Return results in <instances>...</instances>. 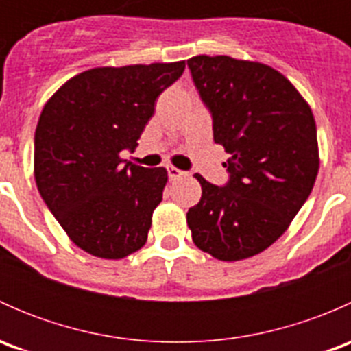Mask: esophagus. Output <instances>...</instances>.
<instances>
[{
    "label": "esophagus",
    "mask_w": 351,
    "mask_h": 351,
    "mask_svg": "<svg viewBox=\"0 0 351 351\" xmlns=\"http://www.w3.org/2000/svg\"><path fill=\"white\" fill-rule=\"evenodd\" d=\"M185 175H186V173L182 171V169L175 168V166H168V176H169V180L183 178V176H185Z\"/></svg>",
    "instance_id": "obj_1"
}]
</instances>
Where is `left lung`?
Here are the masks:
<instances>
[{
	"label": "left lung",
	"instance_id": "8db88e82",
	"mask_svg": "<svg viewBox=\"0 0 351 351\" xmlns=\"http://www.w3.org/2000/svg\"><path fill=\"white\" fill-rule=\"evenodd\" d=\"M214 120V141L231 154L229 182L200 175L202 197L186 212L198 250L239 261L271 246L311 195L319 149L313 110L274 67L229 56L189 59Z\"/></svg>",
	"mask_w": 351,
	"mask_h": 351
}]
</instances>
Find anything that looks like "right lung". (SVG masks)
Masks as SVG:
<instances>
[{"label":"right lung","instance_id":"right-lung-1","mask_svg":"<svg viewBox=\"0 0 351 351\" xmlns=\"http://www.w3.org/2000/svg\"><path fill=\"white\" fill-rule=\"evenodd\" d=\"M183 69L185 61L93 67L67 80L44 105L35 129V182L86 253L120 260L146 244L168 171L122 165L120 153L136 149L156 98Z\"/></svg>","mask_w":351,"mask_h":351}]
</instances>
